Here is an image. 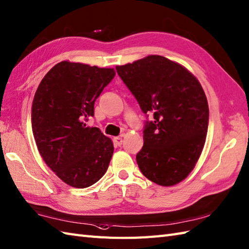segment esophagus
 Instances as JSON below:
<instances>
[{
    "label": "esophagus",
    "instance_id": "esophagus-1",
    "mask_svg": "<svg viewBox=\"0 0 249 249\" xmlns=\"http://www.w3.org/2000/svg\"><path fill=\"white\" fill-rule=\"evenodd\" d=\"M113 142H114V144H117L118 146H120V145H122V143H123V138H122V136H120V137H115V138H113Z\"/></svg>",
    "mask_w": 249,
    "mask_h": 249
}]
</instances>
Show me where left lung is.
Masks as SVG:
<instances>
[{
	"label": "left lung",
	"instance_id": "8db88e82",
	"mask_svg": "<svg viewBox=\"0 0 249 249\" xmlns=\"http://www.w3.org/2000/svg\"><path fill=\"white\" fill-rule=\"evenodd\" d=\"M115 70L143 113L154 117L144 126L143 147L136 157L139 169L160 186L180 182L197 162L209 123L207 97L197 78L159 55Z\"/></svg>",
	"mask_w": 249,
	"mask_h": 249
}]
</instances>
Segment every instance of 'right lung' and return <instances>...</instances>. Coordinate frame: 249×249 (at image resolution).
I'll return each instance as SVG.
<instances>
[{"label":"right lung","mask_w":249,"mask_h":249,"mask_svg":"<svg viewBox=\"0 0 249 249\" xmlns=\"http://www.w3.org/2000/svg\"><path fill=\"white\" fill-rule=\"evenodd\" d=\"M113 69L61 61L46 73L35 93L32 128L44 162L63 182L88 188L105 174L112 141L86 126L94 103L111 82Z\"/></svg>","instance_id":"obj_1"}]
</instances>
